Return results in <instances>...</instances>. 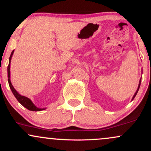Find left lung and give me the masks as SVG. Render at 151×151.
<instances>
[{
	"label": "left lung",
	"instance_id": "8db88e82",
	"mask_svg": "<svg viewBox=\"0 0 151 151\" xmlns=\"http://www.w3.org/2000/svg\"><path fill=\"white\" fill-rule=\"evenodd\" d=\"M141 80H140V82H139V85H138V89H137V91H136V92L135 93V94H134V96H133V99L135 98V96H136V94H137V93H138V89H139V88H140V86H141Z\"/></svg>",
	"mask_w": 151,
	"mask_h": 151
}]
</instances>
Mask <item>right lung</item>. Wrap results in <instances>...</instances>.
Here are the masks:
<instances>
[{"instance_id": "obj_1", "label": "right lung", "mask_w": 151, "mask_h": 151, "mask_svg": "<svg viewBox=\"0 0 151 151\" xmlns=\"http://www.w3.org/2000/svg\"><path fill=\"white\" fill-rule=\"evenodd\" d=\"M13 52H14V50H13V52H12L11 55H10V62H9V65L8 66V84H9V86H10V89H11L12 92H13V95L15 96V97L17 99V100L20 102L21 104L24 107H25L26 109H27L28 110L30 111H42V110H44L45 109H39V108H37V107L35 106L33 104H32V102L31 101L30 99H29L28 98L25 97V96H21L20 94H19V93L17 92V91L14 89V87H13V85H12L11 82H10V60H11V58H12V55H13Z\"/></svg>"}]
</instances>
